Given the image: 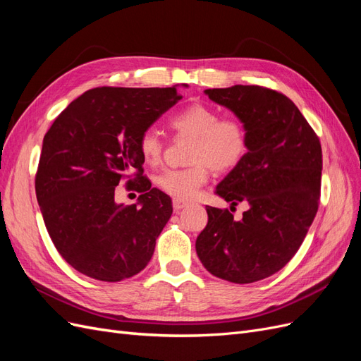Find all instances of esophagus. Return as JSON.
I'll use <instances>...</instances> for the list:
<instances>
[{
	"instance_id": "1",
	"label": "esophagus",
	"mask_w": 361,
	"mask_h": 361,
	"mask_svg": "<svg viewBox=\"0 0 361 361\" xmlns=\"http://www.w3.org/2000/svg\"><path fill=\"white\" fill-rule=\"evenodd\" d=\"M187 206H188L187 202L179 200V199H174L173 200V209L174 211H180V209H183V207H187Z\"/></svg>"
}]
</instances>
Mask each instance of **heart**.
I'll use <instances>...</instances> for the list:
<instances>
[{
    "mask_svg": "<svg viewBox=\"0 0 361 361\" xmlns=\"http://www.w3.org/2000/svg\"><path fill=\"white\" fill-rule=\"evenodd\" d=\"M170 128L178 137L192 138L188 159L191 167L166 170L157 178L158 187L179 200H191L209 178V167L226 171L236 167L248 150L247 129L236 117H221L215 108L192 104L173 114ZM140 152L145 161L158 164L164 141L155 129H147L140 138Z\"/></svg>",
    "mask_w": 361,
    "mask_h": 361,
    "instance_id": "obj_1",
    "label": "heart"
}]
</instances>
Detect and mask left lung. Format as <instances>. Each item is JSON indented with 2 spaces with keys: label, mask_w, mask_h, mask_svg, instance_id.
Instances as JSON below:
<instances>
[{
  "label": "left lung",
  "mask_w": 361,
  "mask_h": 361,
  "mask_svg": "<svg viewBox=\"0 0 361 361\" xmlns=\"http://www.w3.org/2000/svg\"><path fill=\"white\" fill-rule=\"evenodd\" d=\"M204 93L247 129V154L216 194L250 207L233 220L227 209L206 206L207 224L195 251L211 274L245 285L276 274L307 235L319 204L321 143L297 105L276 90L233 85Z\"/></svg>",
  "instance_id": "8db88e82"
}]
</instances>
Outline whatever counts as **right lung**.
<instances>
[{
    "mask_svg": "<svg viewBox=\"0 0 361 361\" xmlns=\"http://www.w3.org/2000/svg\"><path fill=\"white\" fill-rule=\"evenodd\" d=\"M180 99L176 85L97 87L72 101L45 134L37 202L54 245L81 274L120 281L150 262L173 206L143 176L140 138ZM133 171L128 183L142 192L137 203L116 204L115 187Z\"/></svg>",
    "mask_w": 361,
    "mask_h": 361,
    "instance_id": "right-lung-1",
    "label": "right lung"
}]
</instances>
